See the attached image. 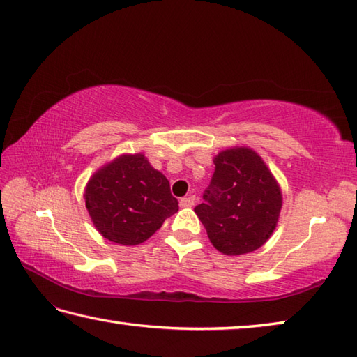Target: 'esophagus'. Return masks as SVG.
Returning a JSON list of instances; mask_svg holds the SVG:
<instances>
[{
	"label": "esophagus",
	"instance_id": "esophagus-1",
	"mask_svg": "<svg viewBox=\"0 0 357 357\" xmlns=\"http://www.w3.org/2000/svg\"><path fill=\"white\" fill-rule=\"evenodd\" d=\"M195 202H197V197H195V195H188V197L181 198L179 204H181V207H192V206H195Z\"/></svg>",
	"mask_w": 357,
	"mask_h": 357
}]
</instances>
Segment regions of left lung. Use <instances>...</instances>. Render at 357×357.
I'll return each mask as SVG.
<instances>
[{
    "label": "left lung",
    "mask_w": 357,
    "mask_h": 357,
    "mask_svg": "<svg viewBox=\"0 0 357 357\" xmlns=\"http://www.w3.org/2000/svg\"><path fill=\"white\" fill-rule=\"evenodd\" d=\"M213 164L204 201L195 213L220 252H252L274 232L282 208L280 187L261 158L246 146L221 151Z\"/></svg>",
    "instance_id": "obj_1"
}]
</instances>
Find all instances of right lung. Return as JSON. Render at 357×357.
Masks as SVG:
<instances>
[{
  "label": "right lung",
  "instance_id": "obj_1",
  "mask_svg": "<svg viewBox=\"0 0 357 357\" xmlns=\"http://www.w3.org/2000/svg\"><path fill=\"white\" fill-rule=\"evenodd\" d=\"M85 202L105 238L135 246L144 243L178 212L170 183L144 155H123L89 179Z\"/></svg>",
  "mask_w": 357,
  "mask_h": 357
}]
</instances>
